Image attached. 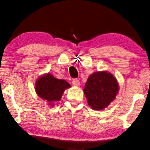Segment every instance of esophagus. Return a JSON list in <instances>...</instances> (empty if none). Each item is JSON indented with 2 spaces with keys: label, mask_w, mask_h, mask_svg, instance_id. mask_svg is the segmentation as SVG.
<instances>
[{
  "label": "esophagus",
  "mask_w": 150,
  "mask_h": 150,
  "mask_svg": "<svg viewBox=\"0 0 150 150\" xmlns=\"http://www.w3.org/2000/svg\"><path fill=\"white\" fill-rule=\"evenodd\" d=\"M72 83H73V85H74V86H79V84H80V83H79V79H73Z\"/></svg>",
  "instance_id": "34e87169"
}]
</instances>
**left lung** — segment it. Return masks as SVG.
<instances>
[{"mask_svg":"<svg viewBox=\"0 0 150 150\" xmlns=\"http://www.w3.org/2000/svg\"><path fill=\"white\" fill-rule=\"evenodd\" d=\"M83 91L88 105L95 110H101L116 98L119 84L110 73L98 71L90 75Z\"/></svg>","mask_w":150,"mask_h":150,"instance_id":"obj_1","label":"left lung"}]
</instances>
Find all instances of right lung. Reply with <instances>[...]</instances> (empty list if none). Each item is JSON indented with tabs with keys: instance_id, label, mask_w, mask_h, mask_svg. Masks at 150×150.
I'll return each instance as SVG.
<instances>
[{
	"instance_id": "obj_1",
	"label": "right lung",
	"mask_w": 150,
	"mask_h": 150,
	"mask_svg": "<svg viewBox=\"0 0 150 150\" xmlns=\"http://www.w3.org/2000/svg\"><path fill=\"white\" fill-rule=\"evenodd\" d=\"M70 87L67 81L56 79L49 73L38 78L35 83L37 95L50 106H54L55 101H59L64 90Z\"/></svg>"
}]
</instances>
